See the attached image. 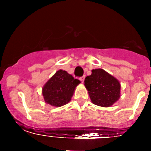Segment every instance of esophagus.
I'll use <instances>...</instances> for the list:
<instances>
[{
    "label": "esophagus",
    "instance_id": "esophagus-1",
    "mask_svg": "<svg viewBox=\"0 0 151 151\" xmlns=\"http://www.w3.org/2000/svg\"><path fill=\"white\" fill-rule=\"evenodd\" d=\"M80 80L82 82V83H83V82H84V80H85V76H83V77H80Z\"/></svg>",
    "mask_w": 151,
    "mask_h": 151
}]
</instances>
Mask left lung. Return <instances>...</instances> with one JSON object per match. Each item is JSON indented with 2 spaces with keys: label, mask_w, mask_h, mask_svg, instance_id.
I'll return each mask as SVG.
<instances>
[{
  "label": "left lung",
  "mask_w": 151,
  "mask_h": 151,
  "mask_svg": "<svg viewBox=\"0 0 151 151\" xmlns=\"http://www.w3.org/2000/svg\"><path fill=\"white\" fill-rule=\"evenodd\" d=\"M85 77V86L93 104L103 107L112 106L121 97V83L102 68L93 69Z\"/></svg>",
  "instance_id": "obj_1"
}]
</instances>
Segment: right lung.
Here are the masks:
<instances>
[{
    "label": "right lung",
    "mask_w": 151,
    "mask_h": 151,
    "mask_svg": "<svg viewBox=\"0 0 151 151\" xmlns=\"http://www.w3.org/2000/svg\"><path fill=\"white\" fill-rule=\"evenodd\" d=\"M81 82L72 75L60 69L45 83L42 88V95L45 103L59 106L68 104L73 96L76 87Z\"/></svg>",
    "instance_id": "1"
}]
</instances>
